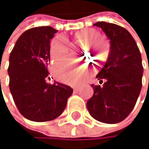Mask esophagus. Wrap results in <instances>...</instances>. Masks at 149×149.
<instances>
[{
  "mask_svg": "<svg viewBox=\"0 0 149 149\" xmlns=\"http://www.w3.org/2000/svg\"><path fill=\"white\" fill-rule=\"evenodd\" d=\"M79 86H74V87H73L74 92H78V91H79Z\"/></svg>",
  "mask_w": 149,
  "mask_h": 149,
  "instance_id": "obj_1",
  "label": "esophagus"
}]
</instances>
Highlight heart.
I'll return each instance as SVG.
<instances>
[{"mask_svg":"<svg viewBox=\"0 0 149 149\" xmlns=\"http://www.w3.org/2000/svg\"><path fill=\"white\" fill-rule=\"evenodd\" d=\"M100 33L94 29H84L80 30L76 33V37L80 41H88L90 46L95 44H102L105 49L108 48V45L105 41L98 39ZM69 53V45L65 38L56 37L52 40L50 44V56L54 61H58L64 58ZM53 74L61 82L75 85L78 84L83 73L85 67L79 63L72 62H62L53 66Z\"/></svg>","mask_w":149,"mask_h":149,"instance_id":"obj_1","label":"heart"}]
</instances>
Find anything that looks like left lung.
<instances>
[{"label":"left lung","instance_id":"obj_1","mask_svg":"<svg viewBox=\"0 0 149 149\" xmlns=\"http://www.w3.org/2000/svg\"><path fill=\"white\" fill-rule=\"evenodd\" d=\"M93 25L102 28L110 40V53L96 75L101 85H92L93 94L86 107L97 121L116 124L129 116L140 95L143 74L141 55L124 27L107 22Z\"/></svg>","mask_w":149,"mask_h":149}]
</instances>
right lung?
<instances>
[{"instance_id":"obj_1","label":"right lung","mask_w":149,"mask_h":149,"mask_svg":"<svg viewBox=\"0 0 149 149\" xmlns=\"http://www.w3.org/2000/svg\"><path fill=\"white\" fill-rule=\"evenodd\" d=\"M56 33L50 26L29 29L18 38L9 56V90L21 115L31 121L58 118L73 92L69 86L46 82L50 40Z\"/></svg>"}]
</instances>
